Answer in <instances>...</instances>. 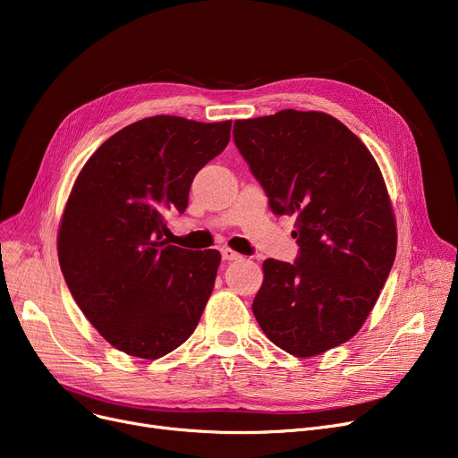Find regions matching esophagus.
I'll return each instance as SVG.
<instances>
[{"label":"esophagus","mask_w":458,"mask_h":458,"mask_svg":"<svg viewBox=\"0 0 458 458\" xmlns=\"http://www.w3.org/2000/svg\"><path fill=\"white\" fill-rule=\"evenodd\" d=\"M221 256H223V259H225V261H237V259H242V258H243L242 254L235 252V250H232V249H228V247H223V249H221Z\"/></svg>","instance_id":"34e87169"}]
</instances>
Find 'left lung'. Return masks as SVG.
I'll return each mask as SVG.
<instances>
[{"label": "left lung", "mask_w": 458, "mask_h": 458, "mask_svg": "<svg viewBox=\"0 0 458 458\" xmlns=\"http://www.w3.org/2000/svg\"><path fill=\"white\" fill-rule=\"evenodd\" d=\"M233 142L273 213L295 216L299 256L263 261L256 321L297 358L345 344L368 319L397 250L377 161L338 118L319 111L235 120Z\"/></svg>", "instance_id": "left-lung-1"}]
</instances>
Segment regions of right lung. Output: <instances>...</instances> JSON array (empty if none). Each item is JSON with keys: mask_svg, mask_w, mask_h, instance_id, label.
I'll use <instances>...</instances> for the list:
<instances>
[{"mask_svg": "<svg viewBox=\"0 0 458 458\" xmlns=\"http://www.w3.org/2000/svg\"><path fill=\"white\" fill-rule=\"evenodd\" d=\"M230 130L232 120L142 118L109 137L72 187L57 237L61 271L118 351L156 360L197 328L221 254L168 245L165 213L185 211L192 178L226 148Z\"/></svg>", "mask_w": 458, "mask_h": 458, "instance_id": "1", "label": "right lung"}]
</instances>
